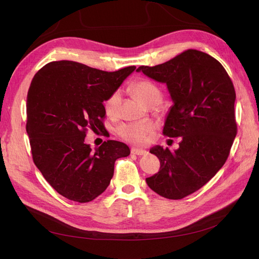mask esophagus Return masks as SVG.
<instances>
[{
  "instance_id": "esophagus-1",
  "label": "esophagus",
  "mask_w": 259,
  "mask_h": 259,
  "mask_svg": "<svg viewBox=\"0 0 259 259\" xmlns=\"http://www.w3.org/2000/svg\"><path fill=\"white\" fill-rule=\"evenodd\" d=\"M131 152L133 154H136V155H145L148 153L146 150H143V149H137V148H132Z\"/></svg>"
}]
</instances>
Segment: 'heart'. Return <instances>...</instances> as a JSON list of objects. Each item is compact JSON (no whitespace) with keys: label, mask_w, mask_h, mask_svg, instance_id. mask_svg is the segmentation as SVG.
Segmentation results:
<instances>
[{"label":"heart","mask_w":259,"mask_h":259,"mask_svg":"<svg viewBox=\"0 0 259 259\" xmlns=\"http://www.w3.org/2000/svg\"><path fill=\"white\" fill-rule=\"evenodd\" d=\"M133 91L136 96L145 105L150 107L155 101L161 100V94L156 86L147 80H139L133 85ZM121 93L114 91L107 97L104 103L106 113L109 116H116L120 112L121 107ZM153 131V125L150 123H128L123 124L117 130V133L125 142L134 145H144L147 142V137Z\"/></svg>","instance_id":"b5f03b06"}]
</instances>
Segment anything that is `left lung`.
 I'll return each mask as SVG.
<instances>
[{
    "label": "left lung",
    "instance_id": "1",
    "mask_svg": "<svg viewBox=\"0 0 259 259\" xmlns=\"http://www.w3.org/2000/svg\"><path fill=\"white\" fill-rule=\"evenodd\" d=\"M136 71L166 84L173 106L163 134L182 137L173 152L161 146L150 149L161 166L146 178L147 185L161 197L183 199L213 178L228 158L237 135L233 84L221 62L197 50Z\"/></svg>",
    "mask_w": 259,
    "mask_h": 259
}]
</instances>
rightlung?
I'll return each mask as SVG.
<instances>
[{
  "label": "right lung",
  "instance_id": "obj_1",
  "mask_svg": "<svg viewBox=\"0 0 259 259\" xmlns=\"http://www.w3.org/2000/svg\"><path fill=\"white\" fill-rule=\"evenodd\" d=\"M135 66L107 72L80 62L52 61L35 73L27 96V134L33 162L62 197L91 202L110 184L114 162L130 148L107 140L92 150L88 128L104 130V101Z\"/></svg>",
  "mask_w": 259,
  "mask_h": 259
}]
</instances>
